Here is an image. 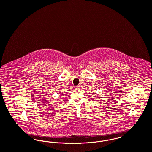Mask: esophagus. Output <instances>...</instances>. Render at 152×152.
<instances>
[{
	"instance_id": "1",
	"label": "esophagus",
	"mask_w": 152,
	"mask_h": 152,
	"mask_svg": "<svg viewBox=\"0 0 152 152\" xmlns=\"http://www.w3.org/2000/svg\"><path fill=\"white\" fill-rule=\"evenodd\" d=\"M80 88V86H76L75 87V89H79Z\"/></svg>"
}]
</instances>
